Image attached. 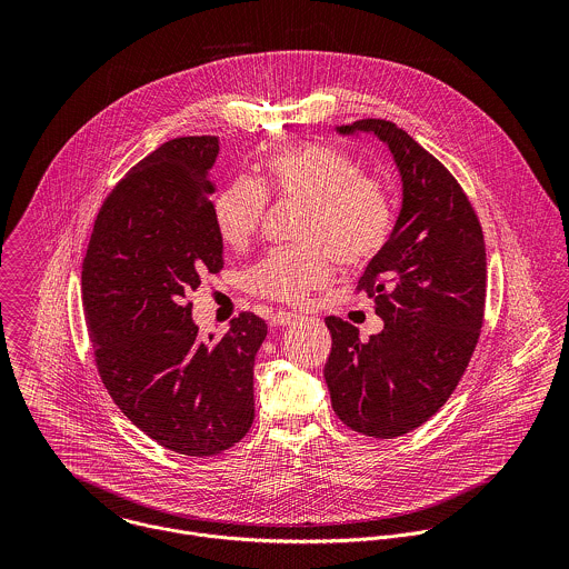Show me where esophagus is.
Returning <instances> with one entry per match:
<instances>
[{
    "label": "esophagus",
    "instance_id": "1",
    "mask_svg": "<svg viewBox=\"0 0 569 569\" xmlns=\"http://www.w3.org/2000/svg\"><path fill=\"white\" fill-rule=\"evenodd\" d=\"M300 316L298 313H291V311H276L273 318H271V325L273 326H289L293 322H298Z\"/></svg>",
    "mask_w": 569,
    "mask_h": 569
}]
</instances>
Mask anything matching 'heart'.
I'll use <instances>...</instances> for the list:
<instances>
[{
  "mask_svg": "<svg viewBox=\"0 0 569 569\" xmlns=\"http://www.w3.org/2000/svg\"><path fill=\"white\" fill-rule=\"evenodd\" d=\"M267 192L305 201V208L296 226L300 243L271 247L247 271V289L256 296L302 305L332 280L335 258L361 267L392 237L395 208L383 181L332 147L302 144L267 158L260 181L239 177L221 190L214 223L223 243L239 249L251 241Z\"/></svg>",
  "mask_w": 569,
  "mask_h": 569,
  "instance_id": "obj_1",
  "label": "heart"
}]
</instances>
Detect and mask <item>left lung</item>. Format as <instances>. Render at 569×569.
<instances>
[{"instance_id": "1", "label": "left lung", "mask_w": 569, "mask_h": 569, "mask_svg": "<svg viewBox=\"0 0 569 569\" xmlns=\"http://www.w3.org/2000/svg\"><path fill=\"white\" fill-rule=\"evenodd\" d=\"M337 131L375 133L390 149L403 203L357 287L375 298L383 330L361 341L355 326L326 318V386L343 425L397 438L447 403L471 361L487 300L485 234L456 177L395 122L368 118Z\"/></svg>"}]
</instances>
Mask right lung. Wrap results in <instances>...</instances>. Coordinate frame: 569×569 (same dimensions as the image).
<instances>
[{
	"instance_id": "right-lung-1",
	"label": "right lung",
	"mask_w": 569,
	"mask_h": 569,
	"mask_svg": "<svg viewBox=\"0 0 569 569\" xmlns=\"http://www.w3.org/2000/svg\"><path fill=\"white\" fill-rule=\"evenodd\" d=\"M219 138H174L104 199L82 260L98 375L122 413L181 456H217L253 422V359L267 325L241 313L199 339L188 296L223 267L210 201Z\"/></svg>"
}]
</instances>
